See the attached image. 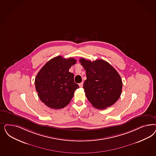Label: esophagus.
Returning a JSON list of instances; mask_svg holds the SVG:
<instances>
[{"label": "esophagus", "instance_id": "1", "mask_svg": "<svg viewBox=\"0 0 156 156\" xmlns=\"http://www.w3.org/2000/svg\"><path fill=\"white\" fill-rule=\"evenodd\" d=\"M79 85V87H83V82H81V83H80Z\"/></svg>", "mask_w": 156, "mask_h": 156}]
</instances>
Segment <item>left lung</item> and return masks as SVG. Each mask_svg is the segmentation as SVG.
Returning <instances> with one entry per match:
<instances>
[{"label": "left lung", "mask_w": 156, "mask_h": 156, "mask_svg": "<svg viewBox=\"0 0 156 156\" xmlns=\"http://www.w3.org/2000/svg\"><path fill=\"white\" fill-rule=\"evenodd\" d=\"M80 62L86 70L83 88L92 105L99 110L113 105L119 99L122 89V81L118 72L103 60L91 62L81 58Z\"/></svg>", "instance_id": "left-lung-1"}]
</instances>
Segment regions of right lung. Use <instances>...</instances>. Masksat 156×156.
<instances>
[{
	"label": "right lung",
	"instance_id": "add662e5",
	"mask_svg": "<svg viewBox=\"0 0 156 156\" xmlns=\"http://www.w3.org/2000/svg\"><path fill=\"white\" fill-rule=\"evenodd\" d=\"M73 58L57 56L46 63L36 76L35 89L41 101L53 109L67 106L76 90L79 88L74 81V75L69 72L75 64Z\"/></svg>",
	"mask_w": 156,
	"mask_h": 156
}]
</instances>
